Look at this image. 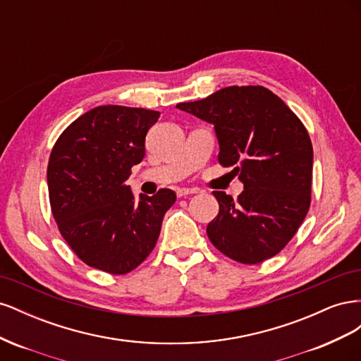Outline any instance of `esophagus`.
Masks as SVG:
<instances>
[{"label":"esophagus","instance_id":"esophagus-1","mask_svg":"<svg viewBox=\"0 0 361 361\" xmlns=\"http://www.w3.org/2000/svg\"><path fill=\"white\" fill-rule=\"evenodd\" d=\"M195 192H197V190H195V188H179L176 191L178 197H187V195H191V194H195Z\"/></svg>","mask_w":361,"mask_h":361}]
</instances>
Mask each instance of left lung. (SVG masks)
Segmentation results:
<instances>
[{"label":"left lung","mask_w":361,"mask_h":361,"mask_svg":"<svg viewBox=\"0 0 361 361\" xmlns=\"http://www.w3.org/2000/svg\"><path fill=\"white\" fill-rule=\"evenodd\" d=\"M176 106L215 126L218 162L244 183L238 200L214 191L220 212L206 227L214 247L245 265L279 255L312 202L313 147L298 116L262 85L226 87Z\"/></svg>","instance_id":"obj_1"}]
</instances>
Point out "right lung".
I'll return each mask as SVG.
<instances>
[{
    "instance_id": "obj_1",
    "label": "right lung",
    "mask_w": 361,
    "mask_h": 361,
    "mask_svg": "<svg viewBox=\"0 0 361 361\" xmlns=\"http://www.w3.org/2000/svg\"><path fill=\"white\" fill-rule=\"evenodd\" d=\"M158 118V111L145 108L97 106L73 120L51 150L47 178L54 220L73 253L108 274H126L146 260L176 202L167 188L135 200L126 185Z\"/></svg>"
}]
</instances>
